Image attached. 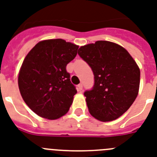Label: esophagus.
<instances>
[{
    "mask_svg": "<svg viewBox=\"0 0 157 157\" xmlns=\"http://www.w3.org/2000/svg\"><path fill=\"white\" fill-rule=\"evenodd\" d=\"M82 89H83L82 84H79V85H77V90H78L79 92H81V91L82 90Z\"/></svg>",
    "mask_w": 157,
    "mask_h": 157,
    "instance_id": "obj_1",
    "label": "esophagus"
}]
</instances>
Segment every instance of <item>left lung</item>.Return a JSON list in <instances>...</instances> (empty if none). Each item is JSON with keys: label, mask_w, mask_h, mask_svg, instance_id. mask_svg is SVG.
Returning a JSON list of instances; mask_svg holds the SVG:
<instances>
[{"label": "left lung", "mask_w": 157, "mask_h": 157, "mask_svg": "<svg viewBox=\"0 0 157 157\" xmlns=\"http://www.w3.org/2000/svg\"><path fill=\"white\" fill-rule=\"evenodd\" d=\"M78 51L94 74L93 89L84 93L89 113L101 121L117 119L137 97L139 67L125 48L113 42L98 40Z\"/></svg>", "instance_id": "left-lung-1"}]
</instances>
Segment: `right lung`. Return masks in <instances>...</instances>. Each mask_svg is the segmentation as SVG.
<instances>
[{
  "instance_id": "right-lung-1",
  "label": "right lung",
  "mask_w": 157,
  "mask_h": 157,
  "mask_svg": "<svg viewBox=\"0 0 157 157\" xmlns=\"http://www.w3.org/2000/svg\"><path fill=\"white\" fill-rule=\"evenodd\" d=\"M79 46L62 39L40 41L22 63L18 86L24 101L34 113L48 120L68 113L76 93L66 66Z\"/></svg>"
}]
</instances>
